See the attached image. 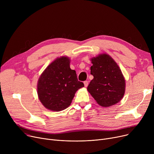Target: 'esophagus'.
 <instances>
[{"label":"esophagus","instance_id":"obj_1","mask_svg":"<svg viewBox=\"0 0 154 154\" xmlns=\"http://www.w3.org/2000/svg\"><path fill=\"white\" fill-rule=\"evenodd\" d=\"M84 86L85 87H87V86H88V81H84Z\"/></svg>","mask_w":154,"mask_h":154}]
</instances>
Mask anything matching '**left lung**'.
Returning <instances> with one entry per match:
<instances>
[{"label":"left lung","mask_w":154,"mask_h":154,"mask_svg":"<svg viewBox=\"0 0 154 154\" xmlns=\"http://www.w3.org/2000/svg\"><path fill=\"white\" fill-rule=\"evenodd\" d=\"M91 74L94 76L87 91L100 106H114L123 98L125 80L117 63L107 54L91 59Z\"/></svg>","instance_id":"left-lung-1"}]
</instances>
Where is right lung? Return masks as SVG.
I'll return each mask as SVG.
<instances>
[{
	"label": "right lung",
	"mask_w": 154,
	"mask_h": 154,
	"mask_svg": "<svg viewBox=\"0 0 154 154\" xmlns=\"http://www.w3.org/2000/svg\"><path fill=\"white\" fill-rule=\"evenodd\" d=\"M70 61L66 56L57 58L38 79V99L48 110L58 112L67 109L77 91L84 87L78 80L75 70L70 68Z\"/></svg>",
	"instance_id": "add662e5"
}]
</instances>
